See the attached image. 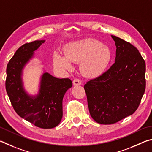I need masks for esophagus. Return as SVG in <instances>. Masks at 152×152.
Masks as SVG:
<instances>
[{
    "mask_svg": "<svg viewBox=\"0 0 152 152\" xmlns=\"http://www.w3.org/2000/svg\"><path fill=\"white\" fill-rule=\"evenodd\" d=\"M73 83L74 86H79V85L81 84V81L80 79H79L77 78H75L73 80Z\"/></svg>",
    "mask_w": 152,
    "mask_h": 152,
    "instance_id": "34e87169",
    "label": "esophagus"
}]
</instances>
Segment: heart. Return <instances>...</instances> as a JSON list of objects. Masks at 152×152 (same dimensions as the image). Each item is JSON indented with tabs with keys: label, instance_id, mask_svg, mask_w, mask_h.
Segmentation results:
<instances>
[{
	"label": "heart",
	"instance_id": "1",
	"mask_svg": "<svg viewBox=\"0 0 152 152\" xmlns=\"http://www.w3.org/2000/svg\"><path fill=\"white\" fill-rule=\"evenodd\" d=\"M64 53L65 56L54 54L55 65L59 68L70 70L72 69L71 62L80 63L81 73L87 77L100 75L111 59L110 48L92 39L69 42L64 49Z\"/></svg>",
	"mask_w": 152,
	"mask_h": 152
}]
</instances>
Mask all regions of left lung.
Segmentation results:
<instances>
[{"instance_id": "1", "label": "left lung", "mask_w": 152, "mask_h": 152, "mask_svg": "<svg viewBox=\"0 0 152 152\" xmlns=\"http://www.w3.org/2000/svg\"><path fill=\"white\" fill-rule=\"evenodd\" d=\"M111 67L84 86L90 115L97 123L113 124L134 113L145 89V63L136 48L118 37Z\"/></svg>"}]
</instances>
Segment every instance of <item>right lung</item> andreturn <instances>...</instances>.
<instances>
[{
  "mask_svg": "<svg viewBox=\"0 0 152 152\" xmlns=\"http://www.w3.org/2000/svg\"><path fill=\"white\" fill-rule=\"evenodd\" d=\"M45 42L34 41L18 48L7 65L5 85L8 96L18 115L37 127L50 129L61 121L63 97L73 84L68 78H56L45 72L41 77L38 94L30 95L24 89L23 69Z\"/></svg>",
  "mask_w": 152,
  "mask_h": 152,
  "instance_id": "obj_1",
  "label": "right lung"
}]
</instances>
